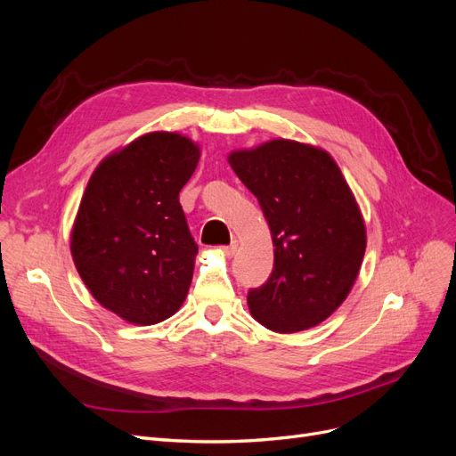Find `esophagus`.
I'll return each instance as SVG.
<instances>
[{"mask_svg":"<svg viewBox=\"0 0 456 456\" xmlns=\"http://www.w3.org/2000/svg\"><path fill=\"white\" fill-rule=\"evenodd\" d=\"M236 249H238V241H236V240H232L229 246H224L220 251H222L224 255H227V256H232V255L236 253Z\"/></svg>","mask_w":456,"mask_h":456,"instance_id":"esophagus-1","label":"esophagus"}]
</instances>
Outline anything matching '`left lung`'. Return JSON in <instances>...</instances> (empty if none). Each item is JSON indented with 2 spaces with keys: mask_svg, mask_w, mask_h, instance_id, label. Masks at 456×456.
<instances>
[{
  "mask_svg": "<svg viewBox=\"0 0 456 456\" xmlns=\"http://www.w3.org/2000/svg\"><path fill=\"white\" fill-rule=\"evenodd\" d=\"M269 224L275 264L249 289L251 315L265 328L295 333L317 326L348 297L367 248L355 198L328 151L288 139L229 156Z\"/></svg>",
  "mask_w": 456,
  "mask_h": 456,
  "instance_id": "left-lung-1",
  "label": "left lung"
}]
</instances>
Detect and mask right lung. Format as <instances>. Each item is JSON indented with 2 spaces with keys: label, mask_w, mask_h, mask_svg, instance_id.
<instances>
[{
  "label": "right lung",
  "mask_w": 456,
  "mask_h": 456,
  "mask_svg": "<svg viewBox=\"0 0 456 456\" xmlns=\"http://www.w3.org/2000/svg\"><path fill=\"white\" fill-rule=\"evenodd\" d=\"M198 161L189 137L151 132L113 151L89 179L71 255L89 293L120 319L156 324L183 305L198 246L179 191Z\"/></svg>",
  "instance_id": "add662e5"
}]
</instances>
